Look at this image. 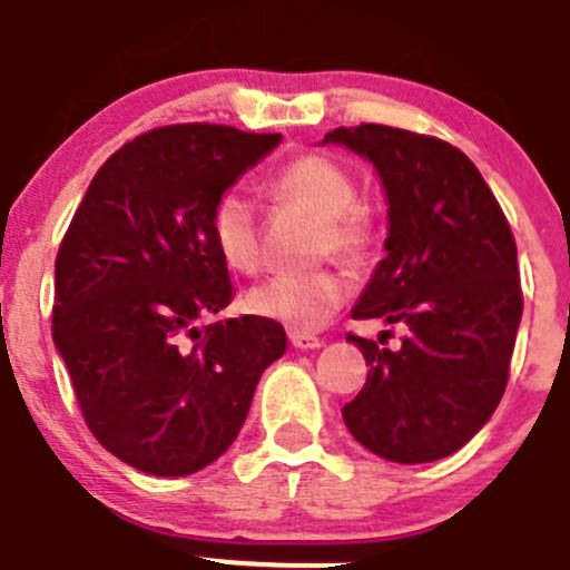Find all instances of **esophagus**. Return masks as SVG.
Returning a JSON list of instances; mask_svg holds the SVG:
<instances>
[{
  "instance_id": "obj_1",
  "label": "esophagus",
  "mask_w": 570,
  "mask_h": 570,
  "mask_svg": "<svg viewBox=\"0 0 570 570\" xmlns=\"http://www.w3.org/2000/svg\"><path fill=\"white\" fill-rule=\"evenodd\" d=\"M289 340H292L294 348H299V351H316V348H322V340H318L316 335H305V332H292Z\"/></svg>"
}]
</instances>
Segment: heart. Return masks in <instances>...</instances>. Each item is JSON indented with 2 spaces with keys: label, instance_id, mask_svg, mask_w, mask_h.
<instances>
[{
  "label": "heart",
  "instance_id": "heart-1",
  "mask_svg": "<svg viewBox=\"0 0 570 570\" xmlns=\"http://www.w3.org/2000/svg\"><path fill=\"white\" fill-rule=\"evenodd\" d=\"M271 195L316 214L322 222L318 252L337 254L345 263H358L370 252L375 225L367 206L358 203V187L351 171L326 155H303L286 163L273 176ZM212 240L230 271L254 273L259 265L257 217L246 195L227 189L214 203ZM348 297V281L337 271L278 273L246 294L254 316L271 318L294 332L318 330Z\"/></svg>",
  "mask_w": 570,
  "mask_h": 570
}]
</instances>
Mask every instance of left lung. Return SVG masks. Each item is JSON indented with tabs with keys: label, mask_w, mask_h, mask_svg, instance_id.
<instances>
[{
	"label": "left lung",
	"mask_w": 570,
	"mask_h": 570,
	"mask_svg": "<svg viewBox=\"0 0 570 570\" xmlns=\"http://www.w3.org/2000/svg\"><path fill=\"white\" fill-rule=\"evenodd\" d=\"M322 144L370 160L389 203L385 257L353 318L410 330L399 351L348 335L370 372L343 421L385 461H440L485 426L507 389L522 318L514 235L453 144L375 122L335 128Z\"/></svg>",
	"instance_id": "obj_1"
}]
</instances>
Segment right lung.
Segmentation results:
<instances>
[{"label":"right lung","instance_id":"add662e5","mask_svg":"<svg viewBox=\"0 0 570 570\" xmlns=\"http://www.w3.org/2000/svg\"><path fill=\"white\" fill-rule=\"evenodd\" d=\"M278 144L208 122L136 136L98 168L63 235L53 343L88 429L139 472L187 476L217 461L284 356L271 318L198 326L233 299L214 203Z\"/></svg>","mask_w":570,"mask_h":570}]
</instances>
